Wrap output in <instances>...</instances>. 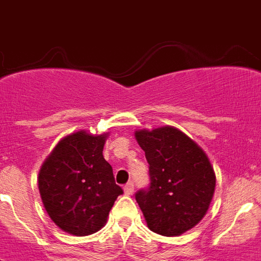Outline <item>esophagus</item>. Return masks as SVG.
Masks as SVG:
<instances>
[{"mask_svg":"<svg viewBox=\"0 0 261 261\" xmlns=\"http://www.w3.org/2000/svg\"><path fill=\"white\" fill-rule=\"evenodd\" d=\"M133 192H134V182L128 181L126 186H124V194L133 195Z\"/></svg>","mask_w":261,"mask_h":261,"instance_id":"esophagus-1","label":"esophagus"}]
</instances>
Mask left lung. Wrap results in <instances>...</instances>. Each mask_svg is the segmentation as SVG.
Wrapping results in <instances>:
<instances>
[{"instance_id":"obj_1","label":"left lung","mask_w":261,"mask_h":261,"mask_svg":"<svg viewBox=\"0 0 261 261\" xmlns=\"http://www.w3.org/2000/svg\"><path fill=\"white\" fill-rule=\"evenodd\" d=\"M149 163L150 187L135 199L147 227L161 236H180L206 215L215 190L214 168L198 143L176 127L135 131Z\"/></svg>"}]
</instances>
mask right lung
Instances as JSON below:
<instances>
[{
  "instance_id": "1",
  "label": "right lung",
  "mask_w": 261,
  "mask_h": 261,
  "mask_svg": "<svg viewBox=\"0 0 261 261\" xmlns=\"http://www.w3.org/2000/svg\"><path fill=\"white\" fill-rule=\"evenodd\" d=\"M107 137L85 130L63 137L39 171L43 206L53 222L69 234L89 236L100 230L123 194L102 155Z\"/></svg>"
}]
</instances>
